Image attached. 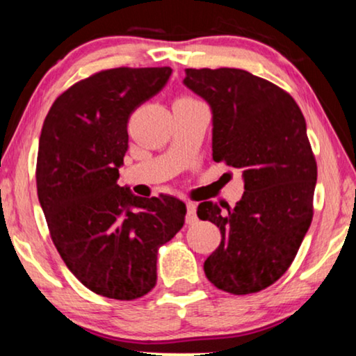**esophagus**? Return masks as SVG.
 <instances>
[{
	"instance_id": "obj_1",
	"label": "esophagus",
	"mask_w": 356,
	"mask_h": 356,
	"mask_svg": "<svg viewBox=\"0 0 356 356\" xmlns=\"http://www.w3.org/2000/svg\"><path fill=\"white\" fill-rule=\"evenodd\" d=\"M197 220L196 216V204L188 202L186 204V223H194Z\"/></svg>"
}]
</instances>
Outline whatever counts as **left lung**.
I'll list each match as a JSON object with an SVG mask.
<instances>
[{
    "label": "left lung",
    "instance_id": "1",
    "mask_svg": "<svg viewBox=\"0 0 356 356\" xmlns=\"http://www.w3.org/2000/svg\"><path fill=\"white\" fill-rule=\"evenodd\" d=\"M184 72L183 84L211 106L213 160L240 170L245 183L233 209L199 204L197 217L222 235L204 272L228 293H256L285 274L313 220L318 167L305 116L285 90L248 71Z\"/></svg>",
    "mask_w": 356,
    "mask_h": 356
}]
</instances>
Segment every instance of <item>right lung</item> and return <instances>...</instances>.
Wrapping results in <instances>:
<instances>
[{
  "mask_svg": "<svg viewBox=\"0 0 356 356\" xmlns=\"http://www.w3.org/2000/svg\"><path fill=\"white\" fill-rule=\"evenodd\" d=\"M170 67H116L58 97L43 123L37 193L61 259L97 295L136 300L157 282V250L181 230L183 201L120 186L128 120L163 89Z\"/></svg>",
  "mask_w": 356,
  "mask_h": 356,
  "instance_id": "add662e5",
  "label": "right lung"
}]
</instances>
